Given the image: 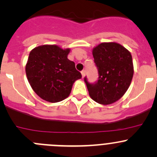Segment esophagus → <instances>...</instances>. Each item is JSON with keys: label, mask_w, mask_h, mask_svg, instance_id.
I'll use <instances>...</instances> for the list:
<instances>
[{"label": "esophagus", "mask_w": 157, "mask_h": 157, "mask_svg": "<svg viewBox=\"0 0 157 157\" xmlns=\"http://www.w3.org/2000/svg\"><path fill=\"white\" fill-rule=\"evenodd\" d=\"M85 73H86V72H85V71H81L82 77H83H83H84V76H85Z\"/></svg>", "instance_id": "obj_1"}]
</instances>
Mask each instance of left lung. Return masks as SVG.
Masks as SVG:
<instances>
[{
    "instance_id": "1",
    "label": "left lung",
    "mask_w": 157,
    "mask_h": 157,
    "mask_svg": "<svg viewBox=\"0 0 157 157\" xmlns=\"http://www.w3.org/2000/svg\"><path fill=\"white\" fill-rule=\"evenodd\" d=\"M99 78L90 83L84 78L92 99L102 105H109L121 99L134 75L132 56L128 49L116 42H102L93 49Z\"/></svg>"
}]
</instances>
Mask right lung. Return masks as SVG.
Wrapping results in <instances>:
<instances>
[{
    "label": "right lung",
    "instance_id": "right-lung-1",
    "mask_svg": "<svg viewBox=\"0 0 157 157\" xmlns=\"http://www.w3.org/2000/svg\"><path fill=\"white\" fill-rule=\"evenodd\" d=\"M69 48L44 45L30 52L26 74L30 86L40 98L58 102L68 97L74 82L82 77L67 58Z\"/></svg>",
    "mask_w": 157,
    "mask_h": 157
}]
</instances>
